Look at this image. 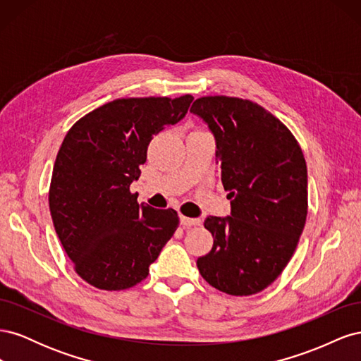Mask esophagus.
<instances>
[{
  "label": "esophagus",
  "instance_id": "esophagus-1",
  "mask_svg": "<svg viewBox=\"0 0 361 361\" xmlns=\"http://www.w3.org/2000/svg\"><path fill=\"white\" fill-rule=\"evenodd\" d=\"M180 224L183 227H192V226H199L200 220L199 218H188V216L180 215Z\"/></svg>",
  "mask_w": 361,
  "mask_h": 361
}]
</instances>
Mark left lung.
<instances>
[{"label": "left lung", "mask_w": 361, "mask_h": 361, "mask_svg": "<svg viewBox=\"0 0 361 361\" xmlns=\"http://www.w3.org/2000/svg\"><path fill=\"white\" fill-rule=\"evenodd\" d=\"M192 114L215 138L231 215L207 216L212 250L202 277L236 297L268 288L286 268L307 216V166L298 141L260 105L228 96L195 99Z\"/></svg>", "instance_id": "left-lung-1"}]
</instances>
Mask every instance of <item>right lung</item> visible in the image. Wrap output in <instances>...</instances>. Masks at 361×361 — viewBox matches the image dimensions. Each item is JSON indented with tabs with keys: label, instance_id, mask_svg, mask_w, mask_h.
<instances>
[{
	"label": "right lung",
	"instance_id": "right-lung-1",
	"mask_svg": "<svg viewBox=\"0 0 361 361\" xmlns=\"http://www.w3.org/2000/svg\"><path fill=\"white\" fill-rule=\"evenodd\" d=\"M194 97H128L76 122L54 164L49 211L76 274L104 290L135 286L179 226L174 209L138 204L129 185L155 134L187 114Z\"/></svg>",
	"mask_w": 361,
	"mask_h": 361
}]
</instances>
